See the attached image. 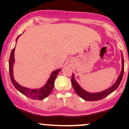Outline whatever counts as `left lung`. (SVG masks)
<instances>
[{"mask_svg":"<svg viewBox=\"0 0 129 129\" xmlns=\"http://www.w3.org/2000/svg\"><path fill=\"white\" fill-rule=\"evenodd\" d=\"M122 69L121 71V73L119 75V78H118L116 82L109 89L105 90L101 92H98V93H89V92H86L84 90V89H82L80 87V85L77 84L76 81L74 79V76L72 74V79H71V81H72V86L74 87V90H75V92L77 94L81 97L82 99H84L85 101H99V100L105 98L107 96L109 95V94L114 92L115 90H116L120 85L121 80H122V77H123V72H124V63H123V56L122 58Z\"/></svg>","mask_w":129,"mask_h":129,"instance_id":"obj_1","label":"left lung"}]
</instances>
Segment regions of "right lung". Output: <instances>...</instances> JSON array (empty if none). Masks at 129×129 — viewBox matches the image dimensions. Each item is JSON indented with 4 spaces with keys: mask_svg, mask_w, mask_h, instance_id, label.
Returning a JSON list of instances; mask_svg holds the SVG:
<instances>
[{
    "mask_svg": "<svg viewBox=\"0 0 129 129\" xmlns=\"http://www.w3.org/2000/svg\"><path fill=\"white\" fill-rule=\"evenodd\" d=\"M17 39L16 41L17 40ZM15 47L11 51V54H10V58H9V75H10V80H11V82L13 84V85H14V86L15 87V89H17L22 94H24V95L28 97V98L32 99L42 100L46 98L47 97H48L50 95V93L52 91L54 85V81H55V79H56L57 75H58V72H60L61 69L56 70V71H54V72L52 73L51 75H50V78L48 80L47 84L43 87L40 88L39 89H28V88H25L24 87L20 86L19 84H18L15 82V80L14 79V77H13L12 68L13 64L14 63V50H15Z\"/></svg>",
    "mask_w": 129,
    "mask_h": 129,
    "instance_id": "1",
    "label": "right lung"
}]
</instances>
